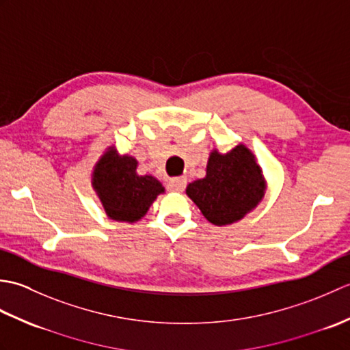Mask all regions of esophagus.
<instances>
[{"label": "esophagus", "mask_w": 350, "mask_h": 350, "mask_svg": "<svg viewBox=\"0 0 350 350\" xmlns=\"http://www.w3.org/2000/svg\"><path fill=\"white\" fill-rule=\"evenodd\" d=\"M185 188H187V180H185V179H173V180L168 182V189L170 191L182 192Z\"/></svg>", "instance_id": "1"}]
</instances>
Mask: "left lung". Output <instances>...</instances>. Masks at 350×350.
<instances>
[{"instance_id":"8db88e82","label":"left lung","mask_w":350,"mask_h":350,"mask_svg":"<svg viewBox=\"0 0 350 350\" xmlns=\"http://www.w3.org/2000/svg\"><path fill=\"white\" fill-rule=\"evenodd\" d=\"M188 197L215 226H226L243 218L265 196L262 170L245 146L227 154L211 153L206 177L188 185Z\"/></svg>"}]
</instances>
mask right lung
<instances>
[{"label": "right lung", "mask_w": 350, "mask_h": 350, "mask_svg": "<svg viewBox=\"0 0 350 350\" xmlns=\"http://www.w3.org/2000/svg\"><path fill=\"white\" fill-rule=\"evenodd\" d=\"M137 163L132 156H118L113 148L96 163L93 187L111 219L138 221L163 192L154 177L137 174Z\"/></svg>", "instance_id": "obj_1"}]
</instances>
